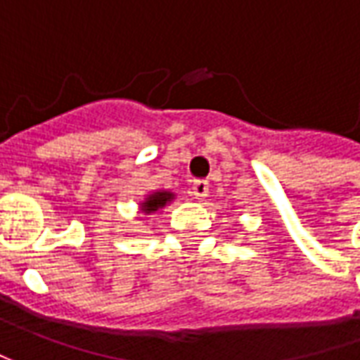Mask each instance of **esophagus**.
I'll return each mask as SVG.
<instances>
[{
	"label": "esophagus",
	"mask_w": 360,
	"mask_h": 360,
	"mask_svg": "<svg viewBox=\"0 0 360 360\" xmlns=\"http://www.w3.org/2000/svg\"><path fill=\"white\" fill-rule=\"evenodd\" d=\"M192 196H196L198 200L206 198L208 196V182L206 180H194V184H192Z\"/></svg>",
	"instance_id": "34e87169"
}]
</instances>
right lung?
<instances>
[{
  "label": "right lung",
  "mask_w": 360,
  "mask_h": 360,
  "mask_svg": "<svg viewBox=\"0 0 360 360\" xmlns=\"http://www.w3.org/2000/svg\"><path fill=\"white\" fill-rule=\"evenodd\" d=\"M172 200L174 192H170V190H156V192L148 194L144 200L140 202V212L146 216L154 214V212L162 210L164 206H168Z\"/></svg>",
  "instance_id": "right-lung-1"
}]
</instances>
